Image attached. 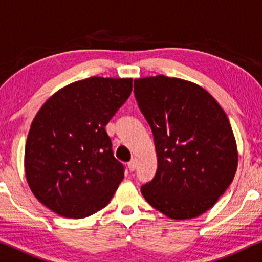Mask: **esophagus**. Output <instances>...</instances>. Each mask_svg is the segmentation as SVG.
<instances>
[{
	"instance_id": "obj_1",
	"label": "esophagus",
	"mask_w": 262,
	"mask_h": 262,
	"mask_svg": "<svg viewBox=\"0 0 262 262\" xmlns=\"http://www.w3.org/2000/svg\"><path fill=\"white\" fill-rule=\"evenodd\" d=\"M135 167H137V160L132 159L130 162L128 163V169H129V171H134Z\"/></svg>"
}]
</instances>
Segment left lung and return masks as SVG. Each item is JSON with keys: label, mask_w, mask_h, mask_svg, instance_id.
<instances>
[{"label": "left lung", "mask_w": 262, "mask_h": 262, "mask_svg": "<svg viewBox=\"0 0 262 262\" xmlns=\"http://www.w3.org/2000/svg\"><path fill=\"white\" fill-rule=\"evenodd\" d=\"M134 93L152 128L158 162L142 195L171 219L199 217L225 193L238 165L228 116L208 91L188 80L135 79Z\"/></svg>", "instance_id": "obj_1"}]
</instances>
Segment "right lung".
<instances>
[{
  "mask_svg": "<svg viewBox=\"0 0 262 262\" xmlns=\"http://www.w3.org/2000/svg\"><path fill=\"white\" fill-rule=\"evenodd\" d=\"M132 78H91L62 87L34 116L25 175L44 206L86 218L106 206L124 177L105 125L132 93Z\"/></svg>",
  "mask_w": 262,
  "mask_h": 262,
  "instance_id": "1",
  "label": "right lung"
}]
</instances>
